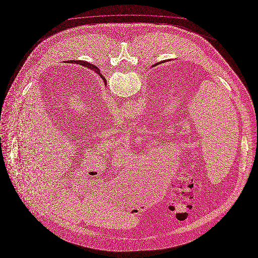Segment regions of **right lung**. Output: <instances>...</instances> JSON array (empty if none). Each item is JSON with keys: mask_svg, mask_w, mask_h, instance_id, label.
Here are the masks:
<instances>
[{"mask_svg": "<svg viewBox=\"0 0 258 258\" xmlns=\"http://www.w3.org/2000/svg\"><path fill=\"white\" fill-rule=\"evenodd\" d=\"M83 63H84V62H83ZM83 65H84V64H83ZM100 76H101V78L103 79V81H104V82H105V84H107V82H106V79H105V78H104L102 75H100Z\"/></svg>", "mask_w": 258, "mask_h": 258, "instance_id": "obj_1", "label": "right lung"}]
</instances>
